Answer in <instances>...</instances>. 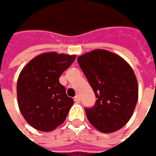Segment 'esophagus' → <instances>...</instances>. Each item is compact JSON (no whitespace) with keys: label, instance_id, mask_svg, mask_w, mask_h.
I'll list each match as a JSON object with an SVG mask.
<instances>
[{"label":"esophagus","instance_id":"1","mask_svg":"<svg viewBox=\"0 0 156 156\" xmlns=\"http://www.w3.org/2000/svg\"><path fill=\"white\" fill-rule=\"evenodd\" d=\"M74 100H75V101L76 103H79V102L81 101V99H80V96H79V95H76Z\"/></svg>","mask_w":156,"mask_h":156}]
</instances>
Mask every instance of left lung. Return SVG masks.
<instances>
[{"instance_id": "1", "label": "left lung", "mask_w": 156, "mask_h": 156, "mask_svg": "<svg viewBox=\"0 0 156 156\" xmlns=\"http://www.w3.org/2000/svg\"><path fill=\"white\" fill-rule=\"evenodd\" d=\"M93 88L95 104L87 120L102 133L115 132L130 120L138 101V83L129 64L116 54L95 49L77 58Z\"/></svg>"}]
</instances>
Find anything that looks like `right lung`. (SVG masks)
<instances>
[{
  "label": "right lung",
  "mask_w": 156,
  "mask_h": 156,
  "mask_svg": "<svg viewBox=\"0 0 156 156\" xmlns=\"http://www.w3.org/2000/svg\"><path fill=\"white\" fill-rule=\"evenodd\" d=\"M76 55L48 52L32 59L17 81V101L27 122L37 130L49 132L64 122L74 100L59 81Z\"/></svg>",
  "instance_id": "right-lung-1"
}]
</instances>
